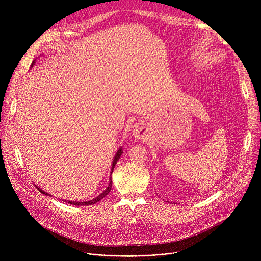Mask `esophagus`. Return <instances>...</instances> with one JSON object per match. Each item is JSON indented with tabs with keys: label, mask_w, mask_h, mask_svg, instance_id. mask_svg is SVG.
Returning <instances> with one entry per match:
<instances>
[{
	"label": "esophagus",
	"mask_w": 261,
	"mask_h": 261,
	"mask_svg": "<svg viewBox=\"0 0 261 261\" xmlns=\"http://www.w3.org/2000/svg\"><path fill=\"white\" fill-rule=\"evenodd\" d=\"M146 131H147V129H146V127H145L144 125H142V124H137V125L135 126L134 130H133V134H134V136L137 137V138H142V137L145 135Z\"/></svg>",
	"instance_id": "esophagus-1"
}]
</instances>
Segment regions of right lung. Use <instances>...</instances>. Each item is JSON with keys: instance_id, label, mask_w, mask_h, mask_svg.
Returning <instances> with one entry per match:
<instances>
[{"instance_id": "add662e5", "label": "right lung", "mask_w": 261, "mask_h": 261, "mask_svg": "<svg viewBox=\"0 0 261 261\" xmlns=\"http://www.w3.org/2000/svg\"><path fill=\"white\" fill-rule=\"evenodd\" d=\"M121 155H122V148H120L119 150V152L117 153V155H116V157H115V159H114V162H113V169H111V172L114 171V168H115V166H116V164H117V162H118V160L120 159V157H121ZM111 185H113V181H111V179H109V184H108V187L106 188V190L103 192V193H101L98 197H96L95 199H92V200H90V201H83V202H76V201H68V203H70V204H73V205H92V204H94V203H96V202H98V201H100L101 199H103L109 192H110V190H111ZM37 189H38L41 193H43V194H45V195H49V194H47L46 192H44V191H42L40 188H38L37 187ZM66 202V201H65Z\"/></svg>"}]
</instances>
